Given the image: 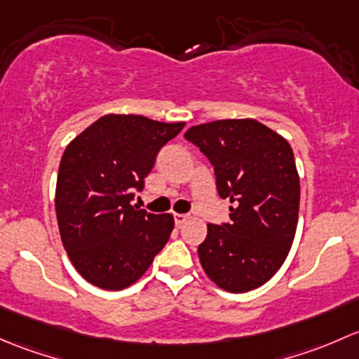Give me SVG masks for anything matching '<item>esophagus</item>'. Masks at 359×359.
<instances>
[{
	"label": "esophagus",
	"instance_id": "34e87169",
	"mask_svg": "<svg viewBox=\"0 0 359 359\" xmlns=\"http://www.w3.org/2000/svg\"><path fill=\"white\" fill-rule=\"evenodd\" d=\"M187 219H188V216H184V214H175L176 226H181V224H184V223H187Z\"/></svg>",
	"mask_w": 359,
	"mask_h": 359
}]
</instances>
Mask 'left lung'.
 Instances as JSON below:
<instances>
[{"mask_svg":"<svg viewBox=\"0 0 359 359\" xmlns=\"http://www.w3.org/2000/svg\"><path fill=\"white\" fill-rule=\"evenodd\" d=\"M184 138L209 158L217 194L231 202L230 223L207 224L198 245L205 275L233 294L264 285L297 228L301 184L289 142L256 119L191 126Z\"/></svg>","mask_w":359,"mask_h":359,"instance_id":"obj_1","label":"left lung"}]
</instances>
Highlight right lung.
<instances>
[{"instance_id": "1", "label": "right lung", "mask_w": 359, "mask_h": 359, "mask_svg": "<svg viewBox=\"0 0 359 359\" xmlns=\"http://www.w3.org/2000/svg\"><path fill=\"white\" fill-rule=\"evenodd\" d=\"M184 123L107 114L69 143L58 168L55 210L74 268L91 285L123 290L150 268L175 228L171 214L131 205L158 150Z\"/></svg>"}]
</instances>
